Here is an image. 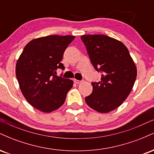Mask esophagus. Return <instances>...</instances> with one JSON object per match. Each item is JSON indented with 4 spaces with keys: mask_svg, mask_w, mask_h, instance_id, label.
Wrapping results in <instances>:
<instances>
[{
    "mask_svg": "<svg viewBox=\"0 0 154 154\" xmlns=\"http://www.w3.org/2000/svg\"><path fill=\"white\" fill-rule=\"evenodd\" d=\"M82 82V81H81V80H78V79H74V82L76 83V84H80V83Z\"/></svg>",
    "mask_w": 154,
    "mask_h": 154,
    "instance_id": "esophagus-1",
    "label": "esophagus"
}]
</instances>
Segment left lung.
Listing matches in <instances>:
<instances>
[{
    "instance_id": "left-lung-1",
    "label": "left lung",
    "mask_w": 154,
    "mask_h": 154,
    "mask_svg": "<svg viewBox=\"0 0 154 154\" xmlns=\"http://www.w3.org/2000/svg\"><path fill=\"white\" fill-rule=\"evenodd\" d=\"M92 64L101 72L98 82H92L93 92L85 97L90 107L100 113L114 110L131 92L137 68L128 49L119 40L103 35L81 36Z\"/></svg>"
}]
</instances>
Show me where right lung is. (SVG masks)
<instances>
[{
  "mask_svg": "<svg viewBox=\"0 0 154 154\" xmlns=\"http://www.w3.org/2000/svg\"><path fill=\"white\" fill-rule=\"evenodd\" d=\"M75 38L73 35H49L33 39L17 60L16 76L28 103L38 110L49 113L58 109L66 99L73 81L56 75L64 69L65 50Z\"/></svg>",
  "mask_w": 154,
  "mask_h": 154,
  "instance_id": "obj_1",
  "label": "right lung"
}]
</instances>
